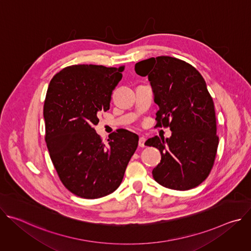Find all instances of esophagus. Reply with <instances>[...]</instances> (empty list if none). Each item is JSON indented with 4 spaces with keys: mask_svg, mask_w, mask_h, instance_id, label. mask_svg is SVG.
<instances>
[{
    "mask_svg": "<svg viewBox=\"0 0 251 251\" xmlns=\"http://www.w3.org/2000/svg\"><path fill=\"white\" fill-rule=\"evenodd\" d=\"M145 142H146L145 137H140V138H139V142H138L139 147H141V148L145 147Z\"/></svg>",
    "mask_w": 251,
    "mask_h": 251,
    "instance_id": "34e87169",
    "label": "esophagus"
}]
</instances>
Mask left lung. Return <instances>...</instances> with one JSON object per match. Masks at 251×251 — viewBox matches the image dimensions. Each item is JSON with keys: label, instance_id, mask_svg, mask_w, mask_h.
<instances>
[{"label": "left lung", "instance_id": "obj_1", "mask_svg": "<svg viewBox=\"0 0 251 251\" xmlns=\"http://www.w3.org/2000/svg\"><path fill=\"white\" fill-rule=\"evenodd\" d=\"M135 71L151 83L159 106L157 126L172 131L170 138L155 136L145 143L161 153L153 177L176 191L199 186L209 175L219 146L214 104L203 77L190 63L164 55L137 62Z\"/></svg>", "mask_w": 251, "mask_h": 251}]
</instances>
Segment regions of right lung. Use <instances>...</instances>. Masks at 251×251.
Returning a JSON list of instances; mask_svg holds the SVG:
<instances>
[{
	"instance_id": "1",
	"label": "right lung",
	"mask_w": 251,
	"mask_h": 251,
	"mask_svg": "<svg viewBox=\"0 0 251 251\" xmlns=\"http://www.w3.org/2000/svg\"><path fill=\"white\" fill-rule=\"evenodd\" d=\"M124 66L76 64L50 82L44 105L46 142L63 186L83 199H99L121 184L139 137L122 129L105 145L94 126L110 107Z\"/></svg>"
}]
</instances>
